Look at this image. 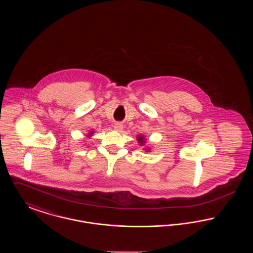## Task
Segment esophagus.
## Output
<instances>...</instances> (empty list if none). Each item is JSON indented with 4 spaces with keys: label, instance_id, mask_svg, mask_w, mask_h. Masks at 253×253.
<instances>
[{
    "label": "esophagus",
    "instance_id": "34e87169",
    "mask_svg": "<svg viewBox=\"0 0 253 253\" xmlns=\"http://www.w3.org/2000/svg\"><path fill=\"white\" fill-rule=\"evenodd\" d=\"M114 128H115V130H116V131L121 132V130L123 129V125H122L121 123H120V122H118V123H115Z\"/></svg>",
    "mask_w": 253,
    "mask_h": 253
}]
</instances>
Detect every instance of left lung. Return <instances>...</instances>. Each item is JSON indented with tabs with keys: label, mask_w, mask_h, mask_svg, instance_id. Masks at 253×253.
<instances>
[{
	"label": "left lung",
	"mask_w": 253,
	"mask_h": 253,
	"mask_svg": "<svg viewBox=\"0 0 253 253\" xmlns=\"http://www.w3.org/2000/svg\"><path fill=\"white\" fill-rule=\"evenodd\" d=\"M136 138H137V141H138V143L141 145V146H143V145L146 143V141H145V137L143 136V135H138Z\"/></svg>",
	"instance_id": "left-lung-1"
}]
</instances>
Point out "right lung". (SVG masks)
<instances>
[{
    "label": "right lung",
    "instance_id": "obj_1",
    "mask_svg": "<svg viewBox=\"0 0 253 253\" xmlns=\"http://www.w3.org/2000/svg\"><path fill=\"white\" fill-rule=\"evenodd\" d=\"M92 133H93V131H91V132H89L88 135H92Z\"/></svg>",
    "mask_w": 253,
    "mask_h": 253
}]
</instances>
